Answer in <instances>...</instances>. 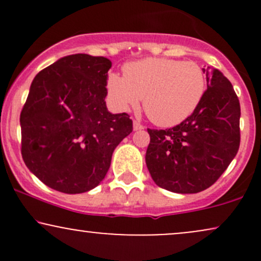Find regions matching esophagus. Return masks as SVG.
Masks as SVG:
<instances>
[{
  "instance_id": "esophagus-1",
  "label": "esophagus",
  "mask_w": 261,
  "mask_h": 261,
  "mask_svg": "<svg viewBox=\"0 0 261 261\" xmlns=\"http://www.w3.org/2000/svg\"><path fill=\"white\" fill-rule=\"evenodd\" d=\"M143 128V125L141 124L140 121H137V120H135L134 121V130L135 131H137V130H142Z\"/></svg>"
}]
</instances>
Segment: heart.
Wrapping results in <instances>:
<instances>
[{"mask_svg": "<svg viewBox=\"0 0 261 261\" xmlns=\"http://www.w3.org/2000/svg\"><path fill=\"white\" fill-rule=\"evenodd\" d=\"M108 92L113 104L126 112L139 107L152 122L170 127L189 118L206 91V77L195 62L172 59H143L124 67V77L110 73Z\"/></svg>", "mask_w": 261, "mask_h": 261, "instance_id": "1", "label": "heart"}]
</instances>
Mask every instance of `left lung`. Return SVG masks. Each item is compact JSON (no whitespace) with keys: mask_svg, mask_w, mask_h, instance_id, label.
I'll use <instances>...</instances> for the list:
<instances>
[{"mask_svg":"<svg viewBox=\"0 0 261 261\" xmlns=\"http://www.w3.org/2000/svg\"><path fill=\"white\" fill-rule=\"evenodd\" d=\"M207 89L189 118L166 130L147 128L146 164L158 187L179 194L206 190L228 168L241 143V106L217 68H202Z\"/></svg>","mask_w":261,"mask_h":261,"instance_id":"1","label":"left lung"}]
</instances>
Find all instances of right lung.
<instances>
[{
  "label": "right lung",
  "mask_w": 261,
  "mask_h": 261,
  "mask_svg": "<svg viewBox=\"0 0 261 261\" xmlns=\"http://www.w3.org/2000/svg\"><path fill=\"white\" fill-rule=\"evenodd\" d=\"M103 56L74 54L41 70L20 113L22 157L39 180L65 194L97 187L116 146L133 133L126 113L108 112Z\"/></svg>",
  "instance_id": "right-lung-1"
}]
</instances>
